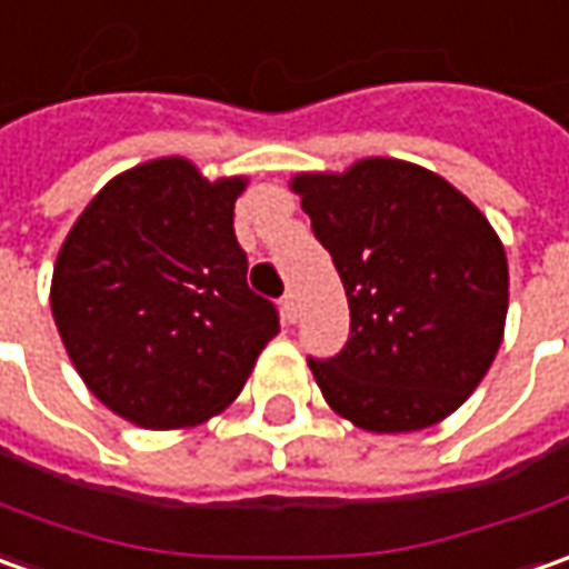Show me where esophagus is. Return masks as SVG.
I'll list each match as a JSON object with an SVG mask.
<instances>
[{
	"label": "esophagus",
	"instance_id": "1",
	"mask_svg": "<svg viewBox=\"0 0 569 569\" xmlns=\"http://www.w3.org/2000/svg\"><path fill=\"white\" fill-rule=\"evenodd\" d=\"M297 316H300V307H297V297L293 293H284V300H281V319L284 322H297Z\"/></svg>",
	"mask_w": 569,
	"mask_h": 569
}]
</instances>
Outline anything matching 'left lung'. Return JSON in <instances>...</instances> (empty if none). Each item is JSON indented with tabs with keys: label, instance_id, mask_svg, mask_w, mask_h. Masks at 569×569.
I'll use <instances>...</instances> for the list:
<instances>
[{
	"label": "left lung",
	"instance_id": "left-lung-1",
	"mask_svg": "<svg viewBox=\"0 0 569 569\" xmlns=\"http://www.w3.org/2000/svg\"><path fill=\"white\" fill-rule=\"evenodd\" d=\"M291 190L350 307L345 350L310 360L326 403L376 436L451 417L505 338L510 278L489 219L441 174L388 156L300 171Z\"/></svg>",
	"mask_w": 569,
	"mask_h": 569
}]
</instances>
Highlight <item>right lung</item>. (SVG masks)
Returning <instances> with one entry per match:
<instances>
[{"mask_svg":"<svg viewBox=\"0 0 569 569\" xmlns=\"http://www.w3.org/2000/svg\"><path fill=\"white\" fill-rule=\"evenodd\" d=\"M243 174L209 181L184 156L116 174L64 238L49 288L83 385L140 429L222 413L278 335L234 238Z\"/></svg>","mask_w":569,"mask_h":569,"instance_id":"obj_1","label":"right lung"}]
</instances>
